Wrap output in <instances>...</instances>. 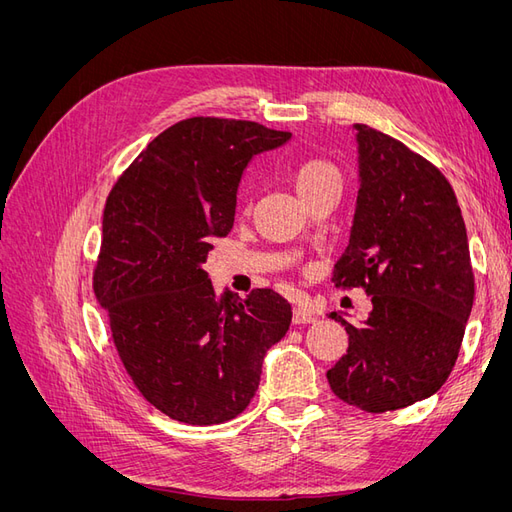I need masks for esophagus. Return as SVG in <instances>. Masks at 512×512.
I'll use <instances>...</instances> for the list:
<instances>
[{
	"instance_id": "esophagus-1",
	"label": "esophagus",
	"mask_w": 512,
	"mask_h": 512,
	"mask_svg": "<svg viewBox=\"0 0 512 512\" xmlns=\"http://www.w3.org/2000/svg\"><path fill=\"white\" fill-rule=\"evenodd\" d=\"M312 322H316V316L309 312V309H303V307L292 309V324H312Z\"/></svg>"
}]
</instances>
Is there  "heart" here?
<instances>
[{
	"mask_svg": "<svg viewBox=\"0 0 512 512\" xmlns=\"http://www.w3.org/2000/svg\"><path fill=\"white\" fill-rule=\"evenodd\" d=\"M292 185L297 194L303 200H309L314 194L333 188V185H342V173H339V168L327 160V158H303L301 162L294 164L292 173H290ZM245 207H247V200H245Z\"/></svg>",
	"mask_w": 512,
	"mask_h": 512,
	"instance_id": "obj_1",
	"label": "heart"
}]
</instances>
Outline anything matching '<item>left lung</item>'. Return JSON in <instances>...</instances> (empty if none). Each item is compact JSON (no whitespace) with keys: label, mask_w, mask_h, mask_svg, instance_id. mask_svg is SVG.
Wrapping results in <instances>:
<instances>
[{"label":"left lung","mask_w":512,"mask_h":512,"mask_svg":"<svg viewBox=\"0 0 512 512\" xmlns=\"http://www.w3.org/2000/svg\"><path fill=\"white\" fill-rule=\"evenodd\" d=\"M361 190L335 288H363L371 312L348 333L331 391L371 414L412 406L451 374L474 303L457 196L440 170L397 138L356 123Z\"/></svg>","instance_id":"left-lung-1"}]
</instances>
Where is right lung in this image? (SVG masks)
I'll return each instance as SVG.
<instances>
[{
  "label": "right lung",
  "instance_id": "obj_1",
  "mask_svg": "<svg viewBox=\"0 0 512 512\" xmlns=\"http://www.w3.org/2000/svg\"><path fill=\"white\" fill-rule=\"evenodd\" d=\"M292 134L256 121L190 117L166 128L106 198L94 292L119 359L153 408L185 425L239 416L262 359L286 335L280 292L245 301L215 292L200 269L235 220L243 168Z\"/></svg>",
  "mask_w": 512,
  "mask_h": 512
}]
</instances>
